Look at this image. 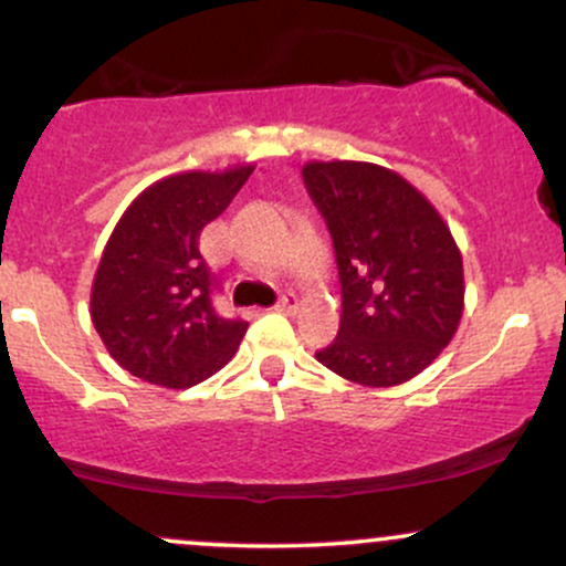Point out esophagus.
Instances as JSON below:
<instances>
[{
	"mask_svg": "<svg viewBox=\"0 0 566 566\" xmlns=\"http://www.w3.org/2000/svg\"><path fill=\"white\" fill-rule=\"evenodd\" d=\"M297 305H301V301H297L295 295H284L282 301L276 303V311H282V314H295Z\"/></svg>",
	"mask_w": 566,
	"mask_h": 566,
	"instance_id": "esophagus-1",
	"label": "esophagus"
}]
</instances>
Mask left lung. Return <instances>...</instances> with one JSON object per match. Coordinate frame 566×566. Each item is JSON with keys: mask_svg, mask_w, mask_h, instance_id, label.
Masks as SVG:
<instances>
[{"mask_svg": "<svg viewBox=\"0 0 566 566\" xmlns=\"http://www.w3.org/2000/svg\"><path fill=\"white\" fill-rule=\"evenodd\" d=\"M303 180L333 233L343 314L316 359L367 388L412 380L450 346L465 308L463 255L409 180L373 161H305Z\"/></svg>", "mask_w": 566, "mask_h": 566, "instance_id": "1", "label": "left lung"}]
</instances>
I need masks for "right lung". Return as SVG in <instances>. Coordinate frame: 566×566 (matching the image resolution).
<instances>
[{"mask_svg": "<svg viewBox=\"0 0 566 566\" xmlns=\"http://www.w3.org/2000/svg\"><path fill=\"white\" fill-rule=\"evenodd\" d=\"M255 165L167 175L129 201L97 263L90 316L122 369L165 388H191L237 354L247 322L212 308L199 237Z\"/></svg>", "mask_w": 566, "mask_h": 566, "instance_id": "add662e5", "label": "right lung"}]
</instances>
